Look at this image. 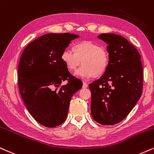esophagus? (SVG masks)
I'll return each instance as SVG.
<instances>
[{"label": "esophagus", "mask_w": 154, "mask_h": 154, "mask_svg": "<svg viewBox=\"0 0 154 154\" xmlns=\"http://www.w3.org/2000/svg\"><path fill=\"white\" fill-rule=\"evenodd\" d=\"M87 87H88V84H86V83H85V82L83 83V88H87Z\"/></svg>", "instance_id": "34e87169"}]
</instances>
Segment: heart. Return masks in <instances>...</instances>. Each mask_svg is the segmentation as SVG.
Instances as JSON below:
<instances>
[{"label":"heart","instance_id":"b5f03b06","mask_svg":"<svg viewBox=\"0 0 154 154\" xmlns=\"http://www.w3.org/2000/svg\"><path fill=\"white\" fill-rule=\"evenodd\" d=\"M72 50H64L60 58L67 70L73 72L81 64V68L75 73L81 79H90L94 75H104L108 69L109 57L107 52L102 46L90 41H81L72 46Z\"/></svg>","mask_w":154,"mask_h":154}]
</instances>
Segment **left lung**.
I'll list each match as a JSON object with an SVG mask.
<instances>
[{
    "label": "left lung",
    "mask_w": 154,
    "mask_h": 154,
    "mask_svg": "<svg viewBox=\"0 0 154 154\" xmlns=\"http://www.w3.org/2000/svg\"><path fill=\"white\" fill-rule=\"evenodd\" d=\"M98 38L107 44L109 63L106 73L88 86L91 112L98 123L113 125L128 116L142 94L141 57L122 36L102 34Z\"/></svg>",
    "instance_id": "8db88e82"
}]
</instances>
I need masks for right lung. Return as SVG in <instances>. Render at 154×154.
Returning <instances> with one entry per match:
<instances>
[{
  "label": "right lung",
  "mask_w": 154,
  "mask_h": 154,
  "mask_svg": "<svg viewBox=\"0 0 154 154\" xmlns=\"http://www.w3.org/2000/svg\"><path fill=\"white\" fill-rule=\"evenodd\" d=\"M78 37L70 33L44 34L21 54L18 67L20 94L32 116L45 127L55 128L66 120L70 99L82 87L60 58L70 41ZM66 80L67 84L60 88Z\"/></svg>",
  "instance_id": "obj_1"
}]
</instances>
